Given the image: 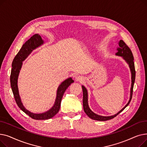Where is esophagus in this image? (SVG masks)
Wrapping results in <instances>:
<instances>
[{"label": "esophagus", "instance_id": "34e87169", "mask_svg": "<svg viewBox=\"0 0 147 147\" xmlns=\"http://www.w3.org/2000/svg\"><path fill=\"white\" fill-rule=\"evenodd\" d=\"M83 79H84V78H83L82 76H77L76 78V81H78V82H82L83 80Z\"/></svg>", "mask_w": 147, "mask_h": 147}]
</instances>
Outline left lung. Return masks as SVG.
Listing matches in <instances>:
<instances>
[{"instance_id": "obj_1", "label": "left lung", "mask_w": 147, "mask_h": 147, "mask_svg": "<svg viewBox=\"0 0 147 147\" xmlns=\"http://www.w3.org/2000/svg\"><path fill=\"white\" fill-rule=\"evenodd\" d=\"M119 48H117V52L115 53V55L122 57L124 59L127 63L129 64V68L130 69L131 74H132V84H131V88H130V99L127 104L125 105V107H123V109L118 112L116 114H114L113 115H111V116H102V115H99L98 114H96L94 112H92L91 110L89 109L88 105V92L84 86H82V89H83V109L85 113L88 115V117H90L92 119H94L95 120H99V121H106L108 120H110L113 119L114 117H116L117 115L120 114L125 108L129 104L131 99L132 98V94H133V89H134V85L135 80V64H134V58L132 51H131L130 49L128 47V46L125 43V42L120 40L119 42Z\"/></svg>"}]
</instances>
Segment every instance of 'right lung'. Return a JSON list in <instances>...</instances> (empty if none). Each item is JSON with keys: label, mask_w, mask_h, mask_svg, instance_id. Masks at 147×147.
Listing matches in <instances>:
<instances>
[{"label": "right lung", "mask_w": 147, "mask_h": 147, "mask_svg": "<svg viewBox=\"0 0 147 147\" xmlns=\"http://www.w3.org/2000/svg\"><path fill=\"white\" fill-rule=\"evenodd\" d=\"M44 43L41 36L35 34L22 45L21 48L15 57L12 63V69L10 76L11 86L13 92L15 101L20 109L26 114L28 115L30 117L35 120H46L53 117L58 113L62 98L63 96L65 91L70 84L74 82V80L70 78L64 80L59 86L57 92L55 104L50 110L43 113L35 114L27 110L21 102V100L19 95L18 88V78L22 67V61L30 55L34 49L41 46Z\"/></svg>", "instance_id": "add662e5"}]
</instances>
